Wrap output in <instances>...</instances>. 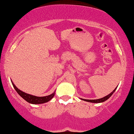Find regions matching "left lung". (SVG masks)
<instances>
[{
	"instance_id": "obj_1",
	"label": "left lung",
	"mask_w": 134,
	"mask_h": 134,
	"mask_svg": "<svg viewBox=\"0 0 134 134\" xmlns=\"http://www.w3.org/2000/svg\"><path fill=\"white\" fill-rule=\"evenodd\" d=\"M117 87L116 88H115L114 90H113L112 92L111 93H109L108 95L104 96V97H103L102 98H100V99H82V98H81V99H82V100L83 101H87V102H90V103H103L104 102V101H106L108 99H109V98L111 97V95L114 93V91H116V90L117 89Z\"/></svg>"
}]
</instances>
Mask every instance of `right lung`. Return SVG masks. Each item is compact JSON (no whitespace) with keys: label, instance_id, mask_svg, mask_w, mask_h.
Returning <instances> with one entry per match:
<instances>
[{"label":"right lung","instance_id":"obj_1","mask_svg":"<svg viewBox=\"0 0 134 134\" xmlns=\"http://www.w3.org/2000/svg\"><path fill=\"white\" fill-rule=\"evenodd\" d=\"M11 82L15 90L16 91V92L18 93V94H19L21 97L23 98L25 100H26L27 102L31 103V104H43V103L48 102L49 101H50L51 99L54 97V96L55 94V92H54L53 93L49 94V95L46 96H41V97L31 95V94L26 93L21 91L20 90L18 89V88H16V86H15L14 83L12 82V81H11Z\"/></svg>","mask_w":134,"mask_h":134}]
</instances>
